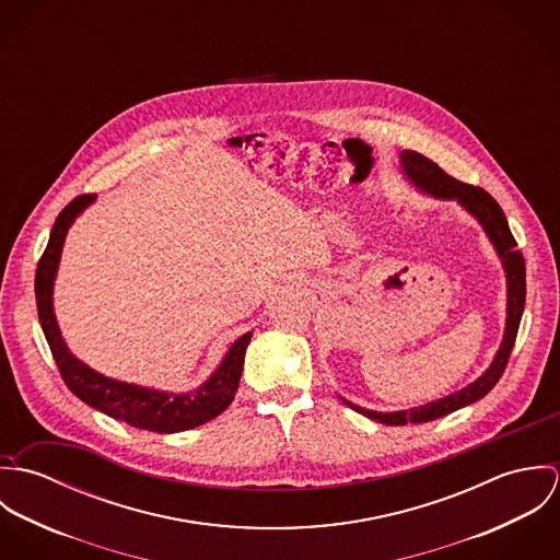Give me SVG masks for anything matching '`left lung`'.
Masks as SVG:
<instances>
[{
	"instance_id": "1",
	"label": "left lung",
	"mask_w": 560,
	"mask_h": 560,
	"mask_svg": "<svg viewBox=\"0 0 560 560\" xmlns=\"http://www.w3.org/2000/svg\"><path fill=\"white\" fill-rule=\"evenodd\" d=\"M400 165H402L407 178L422 194H429V196L442 198V200H457L466 211H470V215H475L479 220L482 231L493 243V247L502 260L504 273H506V327H504L502 345H500L493 362L489 364V369L480 375L475 384L462 388L459 393H453L444 399L431 400L422 407L402 409V411H373V409L358 407L351 400L342 399V402H347L358 413H362L371 420H377L382 424H395V427L407 424V422H429V420L442 418V416L453 413L475 400L482 399L498 384V380L502 377V373L506 369L511 349L517 338L524 304H526L524 256L517 249V241L513 240V235H511V229L506 224V218H504L500 205L482 187H475V185L453 178L438 163L427 160L424 155H420L416 151H402Z\"/></svg>"
}]
</instances>
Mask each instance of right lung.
Returning <instances> with one entry per match:
<instances>
[{
  "label": "right lung",
  "mask_w": 560,
  "mask_h": 560,
  "mask_svg": "<svg viewBox=\"0 0 560 560\" xmlns=\"http://www.w3.org/2000/svg\"><path fill=\"white\" fill-rule=\"evenodd\" d=\"M94 198H96L94 194H83L62 209L36 267L34 289H36L38 319L45 331V338L49 342V349L54 353V360L58 364V371L65 384L69 386V390L78 399L116 420H125L131 427L155 431V433H178V431L200 427L211 418L220 416L235 399V393L240 388L245 349L249 345L252 331L243 334L240 340L233 342L222 364L200 388L183 395L161 393V390L142 388L136 384L109 380L92 371L90 366H85L69 351V347L62 340L58 320L54 315V280H56L65 237L71 224L75 222V218L88 205L94 202Z\"/></svg>",
  "instance_id": "add662e5"
}]
</instances>
